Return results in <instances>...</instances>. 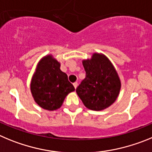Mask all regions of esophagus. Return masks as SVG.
Listing matches in <instances>:
<instances>
[{
    "instance_id": "1",
    "label": "esophagus",
    "mask_w": 152,
    "mask_h": 152,
    "mask_svg": "<svg viewBox=\"0 0 152 152\" xmlns=\"http://www.w3.org/2000/svg\"><path fill=\"white\" fill-rule=\"evenodd\" d=\"M73 86H74L75 88H77V86H78V83H76H76H73Z\"/></svg>"
}]
</instances>
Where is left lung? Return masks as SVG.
<instances>
[{
    "instance_id": "obj_1",
    "label": "left lung",
    "mask_w": 152,
    "mask_h": 152,
    "mask_svg": "<svg viewBox=\"0 0 152 152\" xmlns=\"http://www.w3.org/2000/svg\"><path fill=\"white\" fill-rule=\"evenodd\" d=\"M86 76L76 88L78 96L89 110H102L113 104L121 88L115 67L103 54L94 53L83 60Z\"/></svg>"
}]
</instances>
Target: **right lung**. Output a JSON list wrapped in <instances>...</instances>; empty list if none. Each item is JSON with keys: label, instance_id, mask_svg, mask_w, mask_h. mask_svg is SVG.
<instances>
[{"label": "right lung", "instance_id": "right-lung-1", "mask_svg": "<svg viewBox=\"0 0 152 152\" xmlns=\"http://www.w3.org/2000/svg\"><path fill=\"white\" fill-rule=\"evenodd\" d=\"M60 67V62L52 54H48L38 63L32 77V95L37 104L45 110L59 109L66 95L75 90L68 80L67 75Z\"/></svg>", "mask_w": 152, "mask_h": 152}]
</instances>
